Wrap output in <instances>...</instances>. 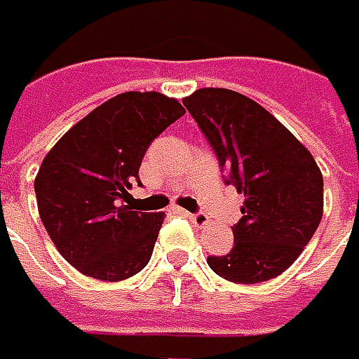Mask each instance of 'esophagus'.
Instances as JSON below:
<instances>
[{
  "label": "esophagus",
  "instance_id": "esophagus-1",
  "mask_svg": "<svg viewBox=\"0 0 359 359\" xmlns=\"http://www.w3.org/2000/svg\"><path fill=\"white\" fill-rule=\"evenodd\" d=\"M190 220H192L194 224L198 226V229H204L208 222H210V218L208 215H204V212H196V215H190Z\"/></svg>",
  "mask_w": 359,
  "mask_h": 359
}]
</instances>
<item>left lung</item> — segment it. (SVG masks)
<instances>
[{"label": "left lung", "instance_id": "obj_1", "mask_svg": "<svg viewBox=\"0 0 359 359\" xmlns=\"http://www.w3.org/2000/svg\"><path fill=\"white\" fill-rule=\"evenodd\" d=\"M184 106L245 196L235 245L208 266L235 284H259L290 268L323 217V175L311 151L243 93L202 88Z\"/></svg>", "mask_w": 359, "mask_h": 359}]
</instances>
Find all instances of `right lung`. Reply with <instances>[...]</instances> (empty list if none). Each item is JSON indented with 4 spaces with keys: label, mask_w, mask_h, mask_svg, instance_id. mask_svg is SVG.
<instances>
[{
    "label": "right lung",
    "mask_w": 359,
    "mask_h": 359,
    "mask_svg": "<svg viewBox=\"0 0 359 359\" xmlns=\"http://www.w3.org/2000/svg\"><path fill=\"white\" fill-rule=\"evenodd\" d=\"M186 114L159 91H126L104 102L42 159L34 192L48 237L65 259L104 282L139 273L151 259L165 212L124 206L153 139Z\"/></svg>",
    "instance_id": "add662e5"
}]
</instances>
